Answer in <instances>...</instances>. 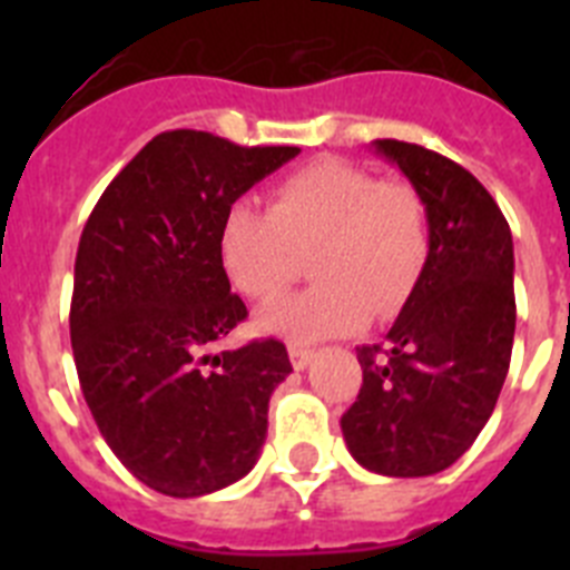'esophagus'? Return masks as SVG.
Listing matches in <instances>:
<instances>
[{
    "mask_svg": "<svg viewBox=\"0 0 570 570\" xmlns=\"http://www.w3.org/2000/svg\"><path fill=\"white\" fill-rule=\"evenodd\" d=\"M288 354H291V365L296 367V371H302V367H308L311 360H314V351L305 345H296V342H291L288 345Z\"/></svg>",
    "mask_w": 570,
    "mask_h": 570,
    "instance_id": "obj_1",
    "label": "esophagus"
}]
</instances>
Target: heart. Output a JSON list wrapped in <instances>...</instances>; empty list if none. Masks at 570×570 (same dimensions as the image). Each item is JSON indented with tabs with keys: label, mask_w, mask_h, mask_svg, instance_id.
<instances>
[{
	"label": "heart",
	"mask_w": 570,
	"mask_h": 570,
	"mask_svg": "<svg viewBox=\"0 0 570 570\" xmlns=\"http://www.w3.org/2000/svg\"><path fill=\"white\" fill-rule=\"evenodd\" d=\"M305 256L320 282L262 311V331L316 342L362 328L371 308L394 316L431 256L420 190L362 165L320 159L285 176L268 210L234 205L225 214L219 262L242 296L276 299L302 274Z\"/></svg>",
	"instance_id": "obj_1"
}]
</instances>
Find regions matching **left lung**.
<instances>
[{
	"mask_svg": "<svg viewBox=\"0 0 570 570\" xmlns=\"http://www.w3.org/2000/svg\"><path fill=\"white\" fill-rule=\"evenodd\" d=\"M420 190L431 256L382 345L356 347L360 396L342 414L347 451L382 476H431L485 428L517 328L513 239L500 205L454 159L376 139Z\"/></svg>",
	"mask_w": 570,
	"mask_h": 570,
	"instance_id": "1",
	"label": "left lung"
}]
</instances>
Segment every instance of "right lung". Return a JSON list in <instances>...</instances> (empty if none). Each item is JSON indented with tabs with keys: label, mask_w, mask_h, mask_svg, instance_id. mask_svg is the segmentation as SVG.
Instances as JSON below:
<instances>
[{
	"label": "right lung",
	"mask_w": 570,
	"mask_h": 570,
	"mask_svg": "<svg viewBox=\"0 0 570 570\" xmlns=\"http://www.w3.org/2000/svg\"><path fill=\"white\" fill-rule=\"evenodd\" d=\"M296 154L165 130L85 223L70 299L79 385L110 451L154 491L203 497L259 460L271 394L294 367L271 336L208 354L248 316L219 262V228Z\"/></svg>",
	"instance_id": "obj_1"
}]
</instances>
